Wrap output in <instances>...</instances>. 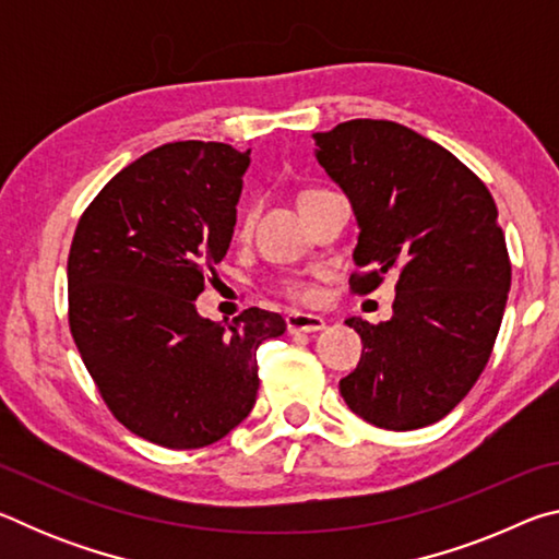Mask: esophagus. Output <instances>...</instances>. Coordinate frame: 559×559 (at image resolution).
<instances>
[{
	"label": "esophagus",
	"mask_w": 559,
	"mask_h": 559,
	"mask_svg": "<svg viewBox=\"0 0 559 559\" xmlns=\"http://www.w3.org/2000/svg\"><path fill=\"white\" fill-rule=\"evenodd\" d=\"M286 328L288 333H320V330L325 328V320L320 316L298 313V310H293V313L286 316Z\"/></svg>",
	"instance_id": "esophagus-1"
}]
</instances>
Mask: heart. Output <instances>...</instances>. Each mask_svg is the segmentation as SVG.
<instances>
[{"mask_svg": "<svg viewBox=\"0 0 559 559\" xmlns=\"http://www.w3.org/2000/svg\"><path fill=\"white\" fill-rule=\"evenodd\" d=\"M316 192H320V189H308V192L300 194V200H306V197L316 194ZM251 224H253V206H246V210L239 216V224H236V234H241V236L249 234ZM283 293H286V296L290 300H296V302L316 300V286H313V283H308V281H286V283H283Z\"/></svg>", "mask_w": 559, "mask_h": 559, "instance_id": "b5f03b06", "label": "heart"}]
</instances>
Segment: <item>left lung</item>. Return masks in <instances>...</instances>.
<instances>
[{
    "label": "left lung",
    "instance_id": "8db88e82",
    "mask_svg": "<svg viewBox=\"0 0 559 559\" xmlns=\"http://www.w3.org/2000/svg\"><path fill=\"white\" fill-rule=\"evenodd\" d=\"M313 138L359 224L349 288L367 296L396 276L392 320H347L362 357L340 394L380 429L429 427L493 353L510 290L498 206L459 157L400 122L357 118Z\"/></svg>",
    "mask_w": 559,
    "mask_h": 559
}]
</instances>
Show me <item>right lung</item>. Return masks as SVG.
Instances as JSON below:
<instances>
[{
	"mask_svg": "<svg viewBox=\"0 0 559 559\" xmlns=\"http://www.w3.org/2000/svg\"><path fill=\"white\" fill-rule=\"evenodd\" d=\"M249 150L185 140L110 179L75 226L69 328L110 414L165 449L224 439L257 404V349L278 313L249 308L229 325L194 298L226 257Z\"/></svg>",
	"mask_w": 559,
	"mask_h": 559,
	"instance_id": "obj_1",
	"label": "right lung"
}]
</instances>
